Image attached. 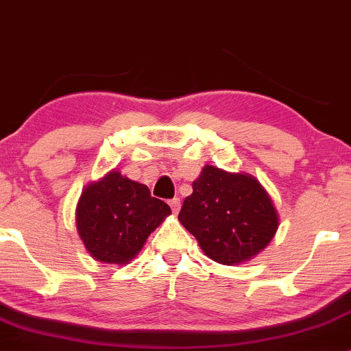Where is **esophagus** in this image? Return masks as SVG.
Masks as SVG:
<instances>
[{
  "instance_id": "esophagus-1",
  "label": "esophagus",
  "mask_w": 351,
  "mask_h": 351,
  "mask_svg": "<svg viewBox=\"0 0 351 351\" xmlns=\"http://www.w3.org/2000/svg\"><path fill=\"white\" fill-rule=\"evenodd\" d=\"M170 208H171V211L176 215V213H178L180 208H181V201H180V198H173V199L170 201Z\"/></svg>"
}]
</instances>
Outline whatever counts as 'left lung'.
I'll list each match as a JSON object with an SVG mask.
<instances>
[{
    "mask_svg": "<svg viewBox=\"0 0 351 351\" xmlns=\"http://www.w3.org/2000/svg\"><path fill=\"white\" fill-rule=\"evenodd\" d=\"M180 223L209 259L245 263L271 243L279 228L272 199L254 176L206 165L183 201Z\"/></svg>",
    "mask_w": 351,
    "mask_h": 351,
    "instance_id": "8db88e82",
    "label": "left lung"
}]
</instances>
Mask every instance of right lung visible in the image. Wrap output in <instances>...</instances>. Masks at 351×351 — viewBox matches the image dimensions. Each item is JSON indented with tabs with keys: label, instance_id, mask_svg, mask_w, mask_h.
<instances>
[{
	"label": "right lung",
	"instance_id": "add662e5",
	"mask_svg": "<svg viewBox=\"0 0 351 351\" xmlns=\"http://www.w3.org/2000/svg\"><path fill=\"white\" fill-rule=\"evenodd\" d=\"M168 215L170 206L153 198L147 184L112 170L84 189L75 223L80 239L95 261L127 264Z\"/></svg>",
	"mask_w": 351,
	"mask_h": 351
}]
</instances>
